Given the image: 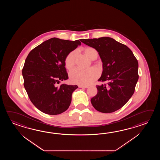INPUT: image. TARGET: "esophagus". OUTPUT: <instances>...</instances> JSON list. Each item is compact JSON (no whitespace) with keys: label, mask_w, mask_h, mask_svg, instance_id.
I'll return each mask as SVG.
<instances>
[{"label":"esophagus","mask_w":160,"mask_h":160,"mask_svg":"<svg viewBox=\"0 0 160 160\" xmlns=\"http://www.w3.org/2000/svg\"><path fill=\"white\" fill-rule=\"evenodd\" d=\"M79 88H88V86H83V85H79Z\"/></svg>","instance_id":"esophagus-1"}]
</instances>
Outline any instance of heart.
I'll list each match as a JSON object with an SVG mask.
<instances>
[{
	"label": "heart",
	"instance_id": "b5f03b06",
	"mask_svg": "<svg viewBox=\"0 0 160 160\" xmlns=\"http://www.w3.org/2000/svg\"><path fill=\"white\" fill-rule=\"evenodd\" d=\"M85 53L87 57L92 60L98 57V52L97 50L95 48L90 47L85 48ZM76 54V51H72L65 58V66L68 69H70L74 65ZM98 76V71L95 68L82 70L75 68L69 72V77L71 82L73 83L78 85H90L97 78Z\"/></svg>",
	"mask_w": 160,
	"mask_h": 160
}]
</instances>
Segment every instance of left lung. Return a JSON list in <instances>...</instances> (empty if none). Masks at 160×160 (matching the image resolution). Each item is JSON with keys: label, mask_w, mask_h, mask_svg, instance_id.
I'll return each instance as SVG.
<instances>
[{"label": "left lung", "mask_w": 160, "mask_h": 160, "mask_svg": "<svg viewBox=\"0 0 160 160\" xmlns=\"http://www.w3.org/2000/svg\"><path fill=\"white\" fill-rule=\"evenodd\" d=\"M95 48L102 62L98 92L91 99L92 105L103 113L114 112L125 105L133 95L138 79V63L129 48L110 37L81 39Z\"/></svg>", "instance_id": "8db88e82"}]
</instances>
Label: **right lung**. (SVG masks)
Returning a JSON list of instances; mask_svg holds the SVG:
<instances>
[{
    "label": "right lung",
    "instance_id": "right-lung-1",
    "mask_svg": "<svg viewBox=\"0 0 160 160\" xmlns=\"http://www.w3.org/2000/svg\"><path fill=\"white\" fill-rule=\"evenodd\" d=\"M80 40L52 38L28 55L22 70L24 88L31 102L42 112L57 115L70 105L72 94L78 86L57 84L68 78L65 58L81 44Z\"/></svg>",
    "mask_w": 160,
    "mask_h": 160
}]
</instances>
